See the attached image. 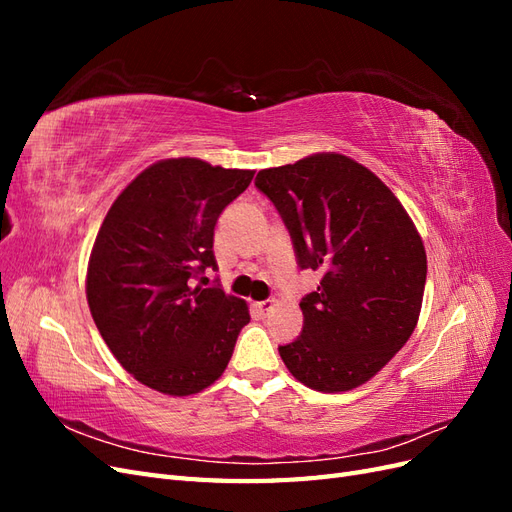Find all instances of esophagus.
<instances>
[{
  "label": "esophagus",
  "mask_w": 512,
  "mask_h": 512,
  "mask_svg": "<svg viewBox=\"0 0 512 512\" xmlns=\"http://www.w3.org/2000/svg\"><path fill=\"white\" fill-rule=\"evenodd\" d=\"M273 305H275V301H258V303H254V312H256L260 318H265V316H269Z\"/></svg>",
  "instance_id": "esophagus-1"
}]
</instances>
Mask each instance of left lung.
Returning <instances> with one entry per match:
<instances>
[{"label":"left lung","instance_id":"obj_1","mask_svg":"<svg viewBox=\"0 0 512 512\" xmlns=\"http://www.w3.org/2000/svg\"><path fill=\"white\" fill-rule=\"evenodd\" d=\"M256 188L282 215L297 265L322 271L299 303L303 331L280 346L282 361L314 391L356 389L416 327L427 280L421 235L395 194L342 153L260 170Z\"/></svg>","mask_w":512,"mask_h":512}]
</instances>
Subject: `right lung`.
I'll use <instances>...</instances> for the list:
<instances>
[{"label": "right lung", "mask_w": 512, "mask_h": 512, "mask_svg": "<svg viewBox=\"0 0 512 512\" xmlns=\"http://www.w3.org/2000/svg\"><path fill=\"white\" fill-rule=\"evenodd\" d=\"M252 177L196 158L162 160L106 213L89 256L87 303L115 359L149 389L175 397L207 389L250 322L245 301L196 280L218 269L215 224Z\"/></svg>", "instance_id": "obj_1"}]
</instances>
